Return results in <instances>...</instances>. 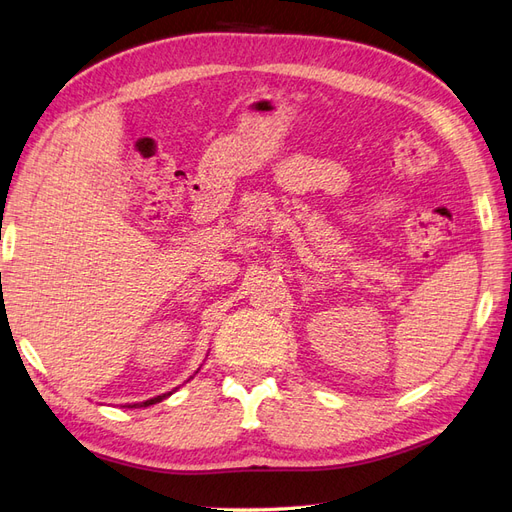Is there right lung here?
<instances>
[{"label":"right lung","instance_id":"1","mask_svg":"<svg viewBox=\"0 0 512 512\" xmlns=\"http://www.w3.org/2000/svg\"><path fill=\"white\" fill-rule=\"evenodd\" d=\"M172 392H174V390H172ZM172 392H165V395H159V397L148 399V401H141V403H133V406H130V403H128V408H146V406H152V403H159V401H163L165 397H170Z\"/></svg>","mask_w":512,"mask_h":512}]
</instances>
